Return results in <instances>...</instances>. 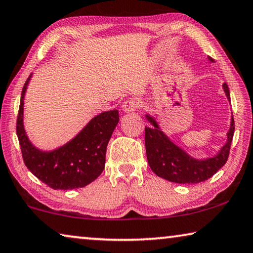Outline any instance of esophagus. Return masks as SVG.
<instances>
[{"label":"esophagus","instance_id":"34e87169","mask_svg":"<svg viewBox=\"0 0 253 253\" xmlns=\"http://www.w3.org/2000/svg\"><path fill=\"white\" fill-rule=\"evenodd\" d=\"M140 107V100L137 99V98H130L123 102L122 108L124 112H134L135 109H138Z\"/></svg>","mask_w":253,"mask_h":253}]
</instances>
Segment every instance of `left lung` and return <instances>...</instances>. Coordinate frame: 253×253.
I'll use <instances>...</instances> for the list:
<instances>
[{"mask_svg": "<svg viewBox=\"0 0 253 253\" xmlns=\"http://www.w3.org/2000/svg\"><path fill=\"white\" fill-rule=\"evenodd\" d=\"M209 59L213 61L212 58ZM222 87L230 100L228 85L224 83ZM146 118L153 124V127H145L146 155L152 171L159 177L177 184H197L211 178L228 160L235 130L233 116L229 131L227 132V142L217 155L207 160L193 159L161 131L159 124L151 115H146Z\"/></svg>", "mask_w": 253, "mask_h": 253, "instance_id": "1", "label": "left lung"}]
</instances>
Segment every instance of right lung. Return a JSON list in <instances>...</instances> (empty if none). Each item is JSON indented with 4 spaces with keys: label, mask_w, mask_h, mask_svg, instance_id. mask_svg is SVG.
<instances>
[{
    "label": "right lung",
    "mask_w": 253,
    "mask_h": 253,
    "mask_svg": "<svg viewBox=\"0 0 253 253\" xmlns=\"http://www.w3.org/2000/svg\"><path fill=\"white\" fill-rule=\"evenodd\" d=\"M21 91L17 135L27 169L52 189H74L89 185L105 169L106 148L119 123L118 109L100 113L81 132L61 147L43 152L29 141L24 129V98L29 80Z\"/></svg>",
    "instance_id": "add662e5"
}]
</instances>
